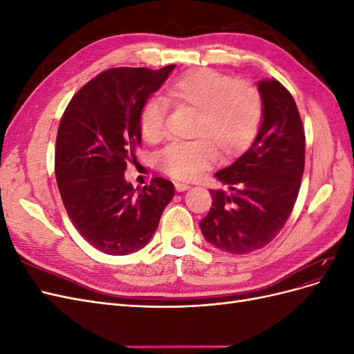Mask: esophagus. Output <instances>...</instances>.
Wrapping results in <instances>:
<instances>
[{
  "mask_svg": "<svg viewBox=\"0 0 354 354\" xmlns=\"http://www.w3.org/2000/svg\"><path fill=\"white\" fill-rule=\"evenodd\" d=\"M190 186L189 185H185V183H176V190L177 192H185V190H189Z\"/></svg>",
  "mask_w": 354,
  "mask_h": 354,
  "instance_id": "esophagus-1",
  "label": "esophagus"
}]
</instances>
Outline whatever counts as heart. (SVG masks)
Segmentation results:
<instances>
[{"mask_svg":"<svg viewBox=\"0 0 354 354\" xmlns=\"http://www.w3.org/2000/svg\"><path fill=\"white\" fill-rule=\"evenodd\" d=\"M167 97L176 108L195 111L190 142L171 143L158 155V167L181 181L196 178L217 158L241 155L255 138L263 118V100L252 84L233 81L218 71L201 68L171 81ZM138 128L147 143L164 137L165 108L149 99L138 115Z\"/></svg>","mask_w":354,"mask_h":354,"instance_id":"1","label":"heart"}]
</instances>
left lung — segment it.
<instances>
[{"label":"left lung","instance_id":"8db88e82","mask_svg":"<svg viewBox=\"0 0 354 354\" xmlns=\"http://www.w3.org/2000/svg\"><path fill=\"white\" fill-rule=\"evenodd\" d=\"M263 120L254 143L216 177L229 189L212 190L199 223L203 238L229 254H250L282 230L304 173L306 136L295 100L277 80L259 82Z\"/></svg>","mask_w":354,"mask_h":354}]
</instances>
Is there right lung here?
Wrapping results in <instances>:
<instances>
[{
	"mask_svg": "<svg viewBox=\"0 0 354 354\" xmlns=\"http://www.w3.org/2000/svg\"><path fill=\"white\" fill-rule=\"evenodd\" d=\"M173 69L104 71L73 95L62 116L55 168L63 205L81 236L104 254L142 250L174 196L169 180L155 177L134 189L124 177L142 143V106Z\"/></svg>",
	"mask_w": 354,
	"mask_h": 354,
	"instance_id": "obj_1",
	"label": "right lung"
}]
</instances>
